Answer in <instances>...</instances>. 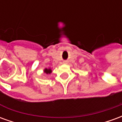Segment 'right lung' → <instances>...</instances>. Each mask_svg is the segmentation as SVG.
<instances>
[{
    "instance_id": "right-lung-1",
    "label": "right lung",
    "mask_w": 122,
    "mask_h": 122,
    "mask_svg": "<svg viewBox=\"0 0 122 122\" xmlns=\"http://www.w3.org/2000/svg\"><path fill=\"white\" fill-rule=\"evenodd\" d=\"M44 72H45V73H46V74H50L51 72V70L50 69H46L44 70Z\"/></svg>"
}]
</instances>
